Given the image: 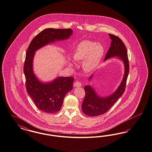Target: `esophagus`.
I'll return each mask as SVG.
<instances>
[{
	"label": "esophagus",
	"mask_w": 152,
	"mask_h": 152,
	"mask_svg": "<svg viewBox=\"0 0 152 152\" xmlns=\"http://www.w3.org/2000/svg\"><path fill=\"white\" fill-rule=\"evenodd\" d=\"M73 86L75 87H81V84L79 82V81H76L73 84Z\"/></svg>",
	"instance_id": "1"
}]
</instances>
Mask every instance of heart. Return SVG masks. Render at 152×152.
<instances>
[{
  "mask_svg": "<svg viewBox=\"0 0 152 152\" xmlns=\"http://www.w3.org/2000/svg\"><path fill=\"white\" fill-rule=\"evenodd\" d=\"M104 48L100 44L91 41L81 42L76 48L73 54L76 61H83V66L87 71H94L99 66L104 54ZM71 65L75 64L74 59H69Z\"/></svg>",
  "mask_w": 152,
  "mask_h": 152,
  "instance_id": "b5f03b06",
  "label": "heart"
}]
</instances>
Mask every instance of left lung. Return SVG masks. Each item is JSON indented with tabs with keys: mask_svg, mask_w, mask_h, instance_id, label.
<instances>
[{
	"mask_svg": "<svg viewBox=\"0 0 152 152\" xmlns=\"http://www.w3.org/2000/svg\"><path fill=\"white\" fill-rule=\"evenodd\" d=\"M112 42L107 53L104 61L110 58H116L121 60L124 65V75L120 85L111 94L105 96L98 95L93 87L86 85L84 87L85 96L82 103V110L85 115L95 117L106 113L115 104L125 91L126 83L129 72V63L125 45L118 37L109 34ZM94 74L89 78L90 81L94 77Z\"/></svg>",
	"mask_w": 152,
	"mask_h": 152,
	"instance_id": "obj_1",
	"label": "left lung"
}]
</instances>
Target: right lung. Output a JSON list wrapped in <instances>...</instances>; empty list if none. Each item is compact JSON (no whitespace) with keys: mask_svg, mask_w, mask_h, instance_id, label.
Returning a JSON list of instances; mask_svg holds the SVG:
<instances>
[{"mask_svg":"<svg viewBox=\"0 0 152 152\" xmlns=\"http://www.w3.org/2000/svg\"><path fill=\"white\" fill-rule=\"evenodd\" d=\"M72 34L71 28H46L32 39L27 50L23 67L27 92L37 108L44 112L54 113L61 110L64 96L73 89L74 79L72 77H57L51 81H40L34 72L35 53L48 44L67 40Z\"/></svg>","mask_w":152,"mask_h":152,"instance_id":"obj_1","label":"right lung"}]
</instances>
